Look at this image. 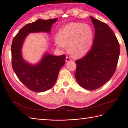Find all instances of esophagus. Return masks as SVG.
<instances>
[{"label":"esophagus","instance_id":"obj_1","mask_svg":"<svg viewBox=\"0 0 128 128\" xmlns=\"http://www.w3.org/2000/svg\"><path fill=\"white\" fill-rule=\"evenodd\" d=\"M72 61V60L70 59V57L66 56V61L67 62H69V61Z\"/></svg>","mask_w":128,"mask_h":128}]
</instances>
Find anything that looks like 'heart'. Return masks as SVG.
Listing matches in <instances>:
<instances>
[{"instance_id": "b5f03b06", "label": "heart", "mask_w": 128, "mask_h": 128, "mask_svg": "<svg viewBox=\"0 0 128 128\" xmlns=\"http://www.w3.org/2000/svg\"><path fill=\"white\" fill-rule=\"evenodd\" d=\"M94 40V32L88 24L70 23L62 27L55 39L59 48L66 50L68 45L71 55L75 58L84 56L90 51Z\"/></svg>"}]
</instances>
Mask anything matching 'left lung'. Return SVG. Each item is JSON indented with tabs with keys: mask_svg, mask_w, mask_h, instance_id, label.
I'll use <instances>...</instances> for the list:
<instances>
[{
	"mask_svg": "<svg viewBox=\"0 0 128 128\" xmlns=\"http://www.w3.org/2000/svg\"><path fill=\"white\" fill-rule=\"evenodd\" d=\"M95 29L93 46L83 58L75 61V78L82 88L92 91L102 86L113 76L117 67L120 45L107 24L90 16Z\"/></svg>",
	"mask_w": 128,
	"mask_h": 128,
	"instance_id": "left-lung-1",
	"label": "left lung"
}]
</instances>
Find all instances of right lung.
Here are the masks:
<instances>
[{"label": "right lung", "instance_id": "add662e5", "mask_svg": "<svg viewBox=\"0 0 128 128\" xmlns=\"http://www.w3.org/2000/svg\"><path fill=\"white\" fill-rule=\"evenodd\" d=\"M58 18L44 20L39 19L22 28L14 37L11 46L12 64L18 78L31 91L41 92L53 87L60 69L65 64L64 54L54 56L45 54L42 60L32 65L23 59L21 48L28 34L32 32H50L53 24Z\"/></svg>", "mask_w": 128, "mask_h": 128}]
</instances>
